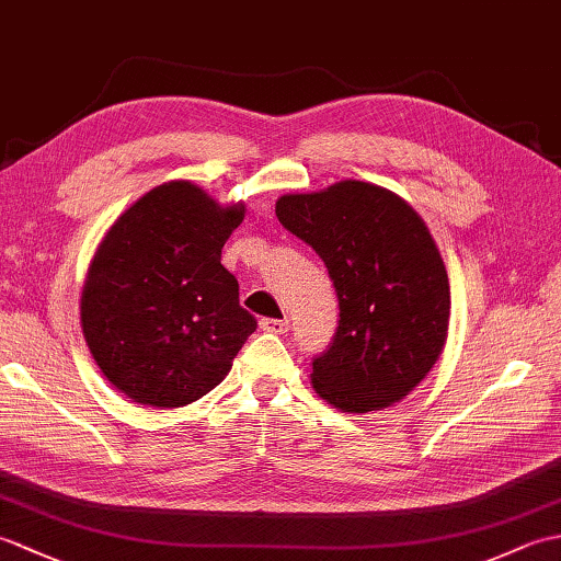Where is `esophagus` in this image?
<instances>
[{"mask_svg":"<svg viewBox=\"0 0 561 561\" xmlns=\"http://www.w3.org/2000/svg\"><path fill=\"white\" fill-rule=\"evenodd\" d=\"M260 328L265 330V332H272V335H284V332L289 330V320H287V318H279V320L262 318V320H260Z\"/></svg>","mask_w":561,"mask_h":561,"instance_id":"1","label":"esophagus"}]
</instances>
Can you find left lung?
I'll return each mask as SVG.
<instances>
[{"instance_id": "obj_1", "label": "left lung", "mask_w": 561, "mask_h": 561, "mask_svg": "<svg viewBox=\"0 0 561 561\" xmlns=\"http://www.w3.org/2000/svg\"><path fill=\"white\" fill-rule=\"evenodd\" d=\"M277 219L325 262L340 325L311 383L342 412L386 410L422 383L448 337L446 265L424 219L390 190L340 181L277 199Z\"/></svg>"}]
</instances>
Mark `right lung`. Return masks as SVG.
Wrapping results in <instances>:
<instances>
[{
	"mask_svg": "<svg viewBox=\"0 0 561 561\" xmlns=\"http://www.w3.org/2000/svg\"><path fill=\"white\" fill-rule=\"evenodd\" d=\"M245 205L193 181L141 195L103 236L81 289V330L101 374L137 404L183 408L231 371L257 323L221 248Z\"/></svg>",
	"mask_w": 561,
	"mask_h": 561,
	"instance_id": "add662e5",
	"label": "right lung"
}]
</instances>
